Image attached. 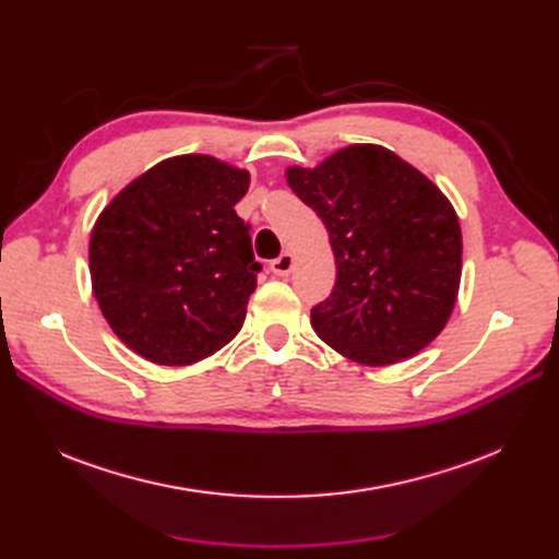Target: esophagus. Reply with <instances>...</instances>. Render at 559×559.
I'll return each mask as SVG.
<instances>
[{
  "mask_svg": "<svg viewBox=\"0 0 559 559\" xmlns=\"http://www.w3.org/2000/svg\"><path fill=\"white\" fill-rule=\"evenodd\" d=\"M270 270H273L277 277H286L294 270V257L289 251H284L282 257H277L273 263H270Z\"/></svg>",
  "mask_w": 559,
  "mask_h": 559,
  "instance_id": "34e87169",
  "label": "esophagus"
}]
</instances>
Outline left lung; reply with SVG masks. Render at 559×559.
Wrapping results in <instances>:
<instances>
[{
    "mask_svg": "<svg viewBox=\"0 0 559 559\" xmlns=\"http://www.w3.org/2000/svg\"><path fill=\"white\" fill-rule=\"evenodd\" d=\"M292 191L324 222L337 280L312 329L343 357L389 366L425 349L452 314L462 230L425 175L376 144H354L314 170L289 167Z\"/></svg>",
    "mask_w": 559,
    "mask_h": 559,
    "instance_id": "8db88e82",
    "label": "left lung"
}]
</instances>
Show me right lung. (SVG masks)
Here are the masks:
<instances>
[{
  "label": "right lung",
  "instance_id": "1",
  "mask_svg": "<svg viewBox=\"0 0 559 559\" xmlns=\"http://www.w3.org/2000/svg\"><path fill=\"white\" fill-rule=\"evenodd\" d=\"M249 173L177 156L128 183L91 235V280L105 319L140 357L189 366L240 333L261 263L235 205Z\"/></svg>",
  "mask_w": 559,
  "mask_h": 559
}]
</instances>
